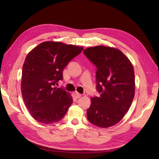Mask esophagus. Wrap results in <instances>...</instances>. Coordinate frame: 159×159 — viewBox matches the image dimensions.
<instances>
[{"mask_svg": "<svg viewBox=\"0 0 159 159\" xmlns=\"http://www.w3.org/2000/svg\"><path fill=\"white\" fill-rule=\"evenodd\" d=\"M74 94H75V97L76 98H80L82 96V95L80 93H78V92H75L74 93Z\"/></svg>", "mask_w": 159, "mask_h": 159, "instance_id": "esophagus-1", "label": "esophagus"}]
</instances>
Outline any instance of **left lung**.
<instances>
[{
    "label": "left lung",
    "instance_id": "8db88e82",
    "mask_svg": "<svg viewBox=\"0 0 159 159\" xmlns=\"http://www.w3.org/2000/svg\"><path fill=\"white\" fill-rule=\"evenodd\" d=\"M83 53L97 67L96 88L100 93L91 98L87 119L100 128L114 126L128 112L134 98L133 64L121 50L109 46L89 47Z\"/></svg>",
    "mask_w": 159,
    "mask_h": 159
}]
</instances>
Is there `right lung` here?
<instances>
[{"label":"right lung","mask_w":159,"mask_h":159,"mask_svg":"<svg viewBox=\"0 0 159 159\" xmlns=\"http://www.w3.org/2000/svg\"><path fill=\"white\" fill-rule=\"evenodd\" d=\"M83 48L62 42L39 43L26 55L22 66L21 92L32 117L50 124L61 120L72 103L66 91L55 86L63 79V70Z\"/></svg>","instance_id":"1"}]
</instances>
